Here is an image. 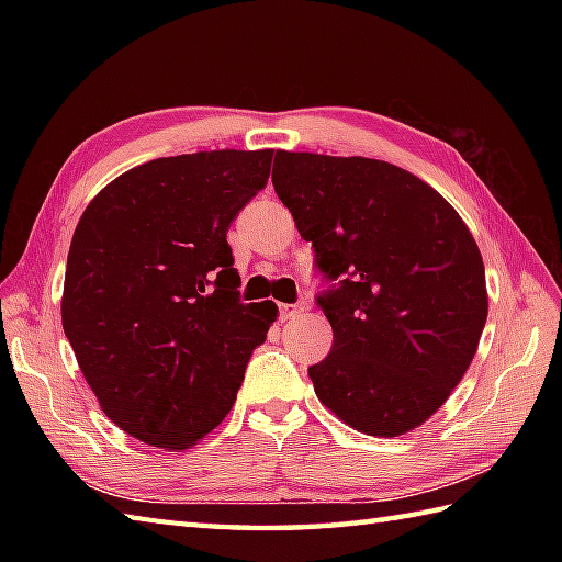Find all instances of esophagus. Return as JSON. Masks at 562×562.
Here are the masks:
<instances>
[{"mask_svg": "<svg viewBox=\"0 0 562 562\" xmlns=\"http://www.w3.org/2000/svg\"><path fill=\"white\" fill-rule=\"evenodd\" d=\"M304 312V304H280V321H290Z\"/></svg>", "mask_w": 562, "mask_h": 562, "instance_id": "1", "label": "esophagus"}]
</instances>
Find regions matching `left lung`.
<instances>
[{
  "mask_svg": "<svg viewBox=\"0 0 562 562\" xmlns=\"http://www.w3.org/2000/svg\"><path fill=\"white\" fill-rule=\"evenodd\" d=\"M272 186L333 290V328L308 367L342 423L398 437L435 415L469 369L487 318L485 268L459 212L420 178L364 157L274 151Z\"/></svg>",
  "mask_w": 562,
  "mask_h": 562,
  "instance_id": "1",
  "label": "left lung"
}]
</instances>
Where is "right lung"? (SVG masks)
Segmentation results:
<instances>
[{
	"label": "right lung",
	"instance_id": "1",
	"mask_svg": "<svg viewBox=\"0 0 562 562\" xmlns=\"http://www.w3.org/2000/svg\"><path fill=\"white\" fill-rule=\"evenodd\" d=\"M272 149L154 159L89 202L71 236L63 328L101 411L145 445L188 449L232 411L278 318L244 304L226 232Z\"/></svg>",
	"mask_w": 562,
	"mask_h": 562
}]
</instances>
